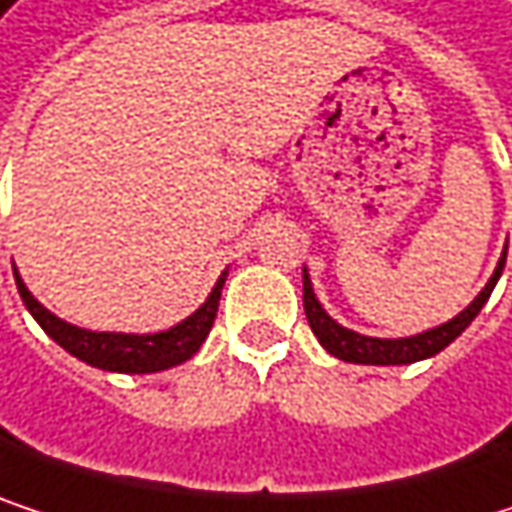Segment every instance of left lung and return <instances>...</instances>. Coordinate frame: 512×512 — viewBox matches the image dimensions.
<instances>
[{
	"label": "left lung",
	"instance_id": "1",
	"mask_svg": "<svg viewBox=\"0 0 512 512\" xmlns=\"http://www.w3.org/2000/svg\"><path fill=\"white\" fill-rule=\"evenodd\" d=\"M504 260L507 252L501 255L492 278L486 281V287L474 296V302L460 311L454 320L436 326V329H427L421 335H412V338H367V335H358L353 329H344L341 323H335L323 305L317 302L314 296V287H311V278H308V269L302 272V302H305V317L311 323V332L317 335V341L341 361H353V364H412V361H421V358L436 356L442 353L451 341H457L462 332L468 329V323L480 314V308L486 305L492 287L498 284L501 278V269H504Z\"/></svg>",
	"mask_w": 512,
	"mask_h": 512
}]
</instances>
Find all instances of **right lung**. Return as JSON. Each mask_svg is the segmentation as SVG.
Returning a JSON list of instances; mask_svg holds the SVG:
<instances>
[{
    "instance_id": "obj_1",
    "label": "right lung",
    "mask_w": 512,
    "mask_h": 512,
    "mask_svg": "<svg viewBox=\"0 0 512 512\" xmlns=\"http://www.w3.org/2000/svg\"><path fill=\"white\" fill-rule=\"evenodd\" d=\"M225 275H219L213 293L207 296V302L186 317L183 323L171 326L168 332H156V335H124V332H88L79 326H70L64 320H58L50 314L23 284L20 272L14 269L17 278V290L26 302V308L32 311V317L41 323V329L50 335L58 347H64L70 356L82 358L91 367L100 370H118V373H156V370H168L186 358H192L201 344L207 341L216 311H219V299H222V287H225Z\"/></svg>"
}]
</instances>
